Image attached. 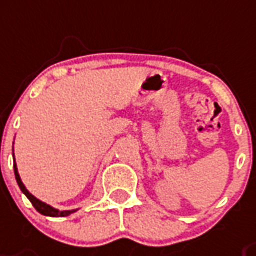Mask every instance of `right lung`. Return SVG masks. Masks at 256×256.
<instances>
[{
    "label": "right lung",
    "instance_id": "1",
    "mask_svg": "<svg viewBox=\"0 0 256 256\" xmlns=\"http://www.w3.org/2000/svg\"><path fill=\"white\" fill-rule=\"evenodd\" d=\"M13 168H14V175H16V180H17L18 186H20V188H21L22 192H24L26 196H28V199H29L30 202H32V204L34 206V208H36V210H37L40 214L46 215V216H68V215L73 214V212H76V211H77V210L60 211L58 208H54V207H52L50 204H46L45 202H42V200H40V199L36 198L33 194H30L29 191H28V188L25 187V184L22 183L21 178H20V174H18L17 164H16V162H14Z\"/></svg>",
    "mask_w": 256,
    "mask_h": 256
}]
</instances>
